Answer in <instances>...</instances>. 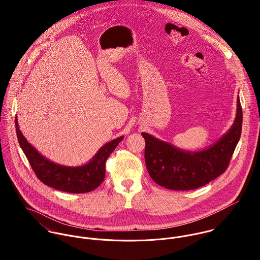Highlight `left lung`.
Here are the masks:
<instances>
[{
	"mask_svg": "<svg viewBox=\"0 0 260 260\" xmlns=\"http://www.w3.org/2000/svg\"><path fill=\"white\" fill-rule=\"evenodd\" d=\"M242 109L239 97L233 125L213 145L202 151L190 152L174 147L147 133L145 163L150 177L171 190H192L204 186L220 176L227 169L232 154L240 139Z\"/></svg>",
	"mask_w": 260,
	"mask_h": 260,
	"instance_id": "left-lung-1",
	"label": "left lung"
}]
</instances>
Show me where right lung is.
<instances>
[{"instance_id": "right-lung-1", "label": "right lung", "mask_w": 260, "mask_h": 260, "mask_svg": "<svg viewBox=\"0 0 260 260\" xmlns=\"http://www.w3.org/2000/svg\"><path fill=\"white\" fill-rule=\"evenodd\" d=\"M15 125L19 144L39 180L45 185L69 193H86L100 185L105 178L106 160L123 139L121 136L106 143L87 164L68 167L54 163L40 154L23 136L19 129L17 116Z\"/></svg>"}]
</instances>
